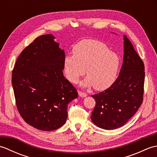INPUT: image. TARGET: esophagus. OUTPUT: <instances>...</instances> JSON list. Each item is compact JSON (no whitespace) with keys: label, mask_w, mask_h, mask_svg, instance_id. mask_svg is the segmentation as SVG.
Listing matches in <instances>:
<instances>
[{"label":"esophagus","mask_w":157,"mask_h":157,"mask_svg":"<svg viewBox=\"0 0 157 157\" xmlns=\"http://www.w3.org/2000/svg\"><path fill=\"white\" fill-rule=\"evenodd\" d=\"M78 94H79V96H80V97H83V98L86 97V96H88L87 94H86V93L83 92H82V91H79V92H78Z\"/></svg>","instance_id":"obj_1"}]
</instances>
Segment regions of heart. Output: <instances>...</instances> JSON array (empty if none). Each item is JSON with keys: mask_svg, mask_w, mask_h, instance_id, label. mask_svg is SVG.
Masks as SVG:
<instances>
[{"mask_svg": "<svg viewBox=\"0 0 157 157\" xmlns=\"http://www.w3.org/2000/svg\"><path fill=\"white\" fill-rule=\"evenodd\" d=\"M73 53V55H67L63 63V71L69 82L76 84L86 73L87 78L80 82L82 87L94 86L96 90L102 91L114 84L121 59L116 52L110 51L104 43L84 40L74 46Z\"/></svg>", "mask_w": 157, "mask_h": 157, "instance_id": "b5f03b06", "label": "heart"}]
</instances>
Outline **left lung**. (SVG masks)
<instances>
[{
  "label": "left lung",
  "instance_id": "obj_1",
  "mask_svg": "<svg viewBox=\"0 0 157 157\" xmlns=\"http://www.w3.org/2000/svg\"><path fill=\"white\" fill-rule=\"evenodd\" d=\"M123 40L124 55L119 77L111 87L92 95L96 105L91 119L104 129H115L125 125L137 112L143 101L144 63L126 36H123Z\"/></svg>",
  "mask_w": 157,
  "mask_h": 157
}]
</instances>
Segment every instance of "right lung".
Masks as SVG:
<instances>
[{"instance_id": "add662e5", "label": "right lung", "mask_w": 157, "mask_h": 157, "mask_svg": "<svg viewBox=\"0 0 157 157\" xmlns=\"http://www.w3.org/2000/svg\"><path fill=\"white\" fill-rule=\"evenodd\" d=\"M52 34L39 36L17 59L12 85L18 111L34 128L52 131L67 118V105L78 92L63 75L65 52Z\"/></svg>"}]
</instances>
